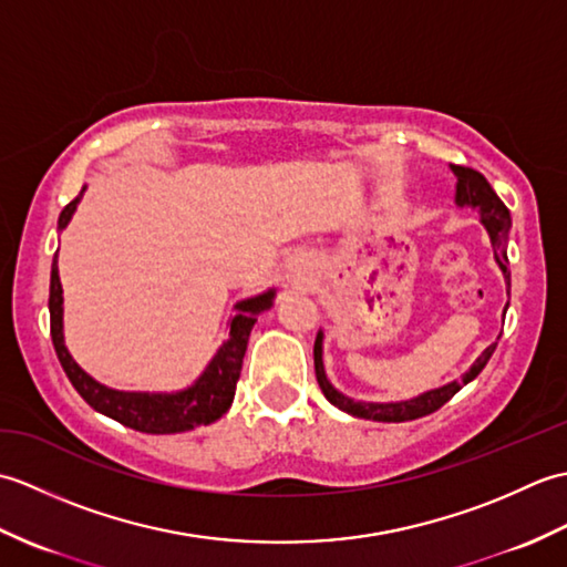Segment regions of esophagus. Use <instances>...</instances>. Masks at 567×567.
<instances>
[{
	"mask_svg": "<svg viewBox=\"0 0 567 567\" xmlns=\"http://www.w3.org/2000/svg\"><path fill=\"white\" fill-rule=\"evenodd\" d=\"M290 270H292V275H302L305 272V260H299V258L290 260Z\"/></svg>",
	"mask_w": 567,
	"mask_h": 567,
	"instance_id": "34e87169",
	"label": "esophagus"
}]
</instances>
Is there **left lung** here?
<instances>
[{
	"instance_id": "8db88e82",
	"label": "left lung",
	"mask_w": 567,
	"mask_h": 567,
	"mask_svg": "<svg viewBox=\"0 0 567 567\" xmlns=\"http://www.w3.org/2000/svg\"><path fill=\"white\" fill-rule=\"evenodd\" d=\"M451 171L455 175V204L457 207H473L480 212V221L485 224L492 248H495V260L499 265V270L504 275V282L507 287L512 285L509 280V260H507V240H509V228H512V216L509 209L504 207V202L497 197V192L489 187V183L485 179V175H480L473 167H463V165H451ZM497 343L487 346L483 355H480L473 368H470L461 380H453L443 388L429 390L424 394L414 396V400H404V402H355L351 396L341 394L339 390L333 388L327 378V370H323V331L317 333L315 341V370H317V380L319 388L323 392V396L333 404L339 406L341 412L358 416V419H370V421H412L419 416L433 414L436 409H441L445 402L451 400L455 392H461L467 382H473L483 368L487 365V360L495 353Z\"/></svg>"
}]
</instances>
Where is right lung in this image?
<instances>
[{
  "label": "right lung",
  "mask_w": 567,
  "mask_h": 567,
  "mask_svg": "<svg viewBox=\"0 0 567 567\" xmlns=\"http://www.w3.org/2000/svg\"><path fill=\"white\" fill-rule=\"evenodd\" d=\"M82 192L68 204L63 212H60V219H58L60 231L70 224L72 214H75L78 204L82 199ZM55 258L51 268V297H48V309H51V339H53L60 365H63L72 388L80 392L84 402H87L92 409H97L100 414L118 421V424L143 431V433L192 431L195 426L212 424V421L221 419L228 412V406H231L234 394H236L240 368H244L250 329L252 323L258 321L260 311L272 307L275 290L240 299V302L234 307L238 309V315L231 319L228 339L219 346V351H216L212 363L204 368V372L195 380V384H189V388L177 390V392H124V390L106 388V384L90 378L87 372L72 360L70 351L65 348L63 285H60Z\"/></svg>",
  "instance_id": "right-lung-1"
}]
</instances>
